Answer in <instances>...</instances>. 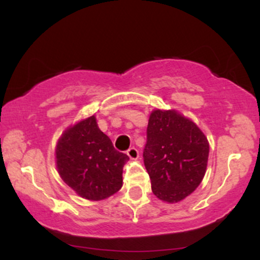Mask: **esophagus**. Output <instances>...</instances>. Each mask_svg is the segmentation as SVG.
Segmentation results:
<instances>
[{"instance_id":"esophagus-1","label":"esophagus","mask_w":260,"mask_h":260,"mask_svg":"<svg viewBox=\"0 0 260 260\" xmlns=\"http://www.w3.org/2000/svg\"><path fill=\"white\" fill-rule=\"evenodd\" d=\"M127 155L129 156V159L137 160V159H138V156H139V151L137 150L136 148H129L127 150Z\"/></svg>"}]
</instances>
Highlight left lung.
Segmentation results:
<instances>
[{
  "mask_svg": "<svg viewBox=\"0 0 260 260\" xmlns=\"http://www.w3.org/2000/svg\"><path fill=\"white\" fill-rule=\"evenodd\" d=\"M209 142L201 128L176 110L149 116L144 165L160 201L178 203L194 192L207 171Z\"/></svg>",
  "mask_w": 260,
  "mask_h": 260,
  "instance_id": "obj_1",
  "label": "left lung"
}]
</instances>
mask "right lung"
I'll use <instances>...</instances> for the list:
<instances>
[{
  "mask_svg": "<svg viewBox=\"0 0 260 260\" xmlns=\"http://www.w3.org/2000/svg\"><path fill=\"white\" fill-rule=\"evenodd\" d=\"M55 154L61 178L82 198L103 201L121 189L123 165L129 157L113 148L94 115L68 127Z\"/></svg>",
  "mask_w": 260,
  "mask_h": 260,
  "instance_id": "right-lung-1",
  "label": "right lung"
}]
</instances>
